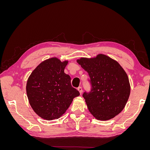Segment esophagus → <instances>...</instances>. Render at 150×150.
Masks as SVG:
<instances>
[{"label": "esophagus", "instance_id": "obj_1", "mask_svg": "<svg viewBox=\"0 0 150 150\" xmlns=\"http://www.w3.org/2000/svg\"><path fill=\"white\" fill-rule=\"evenodd\" d=\"M78 90L79 91V93L81 94H82V93H83V89H82V88L81 87H79L78 88Z\"/></svg>", "mask_w": 150, "mask_h": 150}]
</instances>
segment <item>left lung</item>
<instances>
[{
	"instance_id": "left-lung-1",
	"label": "left lung",
	"mask_w": 150,
	"mask_h": 150,
	"mask_svg": "<svg viewBox=\"0 0 150 150\" xmlns=\"http://www.w3.org/2000/svg\"><path fill=\"white\" fill-rule=\"evenodd\" d=\"M88 72L91 91L84 93L89 111L98 120L107 121L122 111L129 97L128 75L116 60L103 54L76 61Z\"/></svg>"
}]
</instances>
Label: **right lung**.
<instances>
[{"label":"right lung","mask_w":150,"mask_h":150,"mask_svg":"<svg viewBox=\"0 0 150 150\" xmlns=\"http://www.w3.org/2000/svg\"><path fill=\"white\" fill-rule=\"evenodd\" d=\"M68 61L51 57L40 62L28 78L26 93L31 108L41 118L58 119L66 112L79 92L64 73Z\"/></svg>","instance_id":"add662e5"}]
</instances>
